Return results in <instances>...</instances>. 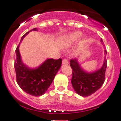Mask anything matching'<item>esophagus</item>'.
<instances>
[{"instance_id":"esophagus-1","label":"esophagus","mask_w":121,"mask_h":121,"mask_svg":"<svg viewBox=\"0 0 121 121\" xmlns=\"http://www.w3.org/2000/svg\"><path fill=\"white\" fill-rule=\"evenodd\" d=\"M63 64L64 65H68V61L67 59H63Z\"/></svg>"}]
</instances>
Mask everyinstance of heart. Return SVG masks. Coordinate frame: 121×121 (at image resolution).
Here are the masks:
<instances>
[{"label":"heart","mask_w":121,"mask_h":121,"mask_svg":"<svg viewBox=\"0 0 121 121\" xmlns=\"http://www.w3.org/2000/svg\"><path fill=\"white\" fill-rule=\"evenodd\" d=\"M82 33L80 32L77 31V32H74L73 33H71L68 35V36L66 37L65 41V44L66 46L71 45L72 44L75 43L76 41H77L79 38L80 37Z\"/></svg>","instance_id":"1"}]
</instances>
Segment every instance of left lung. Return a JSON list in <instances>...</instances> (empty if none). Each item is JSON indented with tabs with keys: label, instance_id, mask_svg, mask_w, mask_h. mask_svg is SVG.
<instances>
[{
	"label": "left lung",
	"instance_id": "1",
	"mask_svg": "<svg viewBox=\"0 0 121 121\" xmlns=\"http://www.w3.org/2000/svg\"><path fill=\"white\" fill-rule=\"evenodd\" d=\"M100 41H102V39ZM105 54H107L105 50ZM70 62L72 68V86L78 95L88 97L101 87L105 81V70L107 66L106 58H104L103 65L100 69L93 73L85 72L76 59H72Z\"/></svg>",
	"mask_w": 121,
	"mask_h": 121
}]
</instances>
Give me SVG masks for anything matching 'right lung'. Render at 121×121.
Returning <instances> with one entry per match:
<instances>
[{"label":"right lung","instance_id":"add662e5","mask_svg":"<svg viewBox=\"0 0 121 121\" xmlns=\"http://www.w3.org/2000/svg\"><path fill=\"white\" fill-rule=\"evenodd\" d=\"M37 30L36 28H34L30 31ZM30 31L22 37L21 41ZM19 46V44L16 49V58L14 63L17 84L29 95L35 97L42 95L53 82L56 74L60 68L62 60L48 59L38 68H29L22 62Z\"/></svg>","mask_w":121,"mask_h":121}]
</instances>
